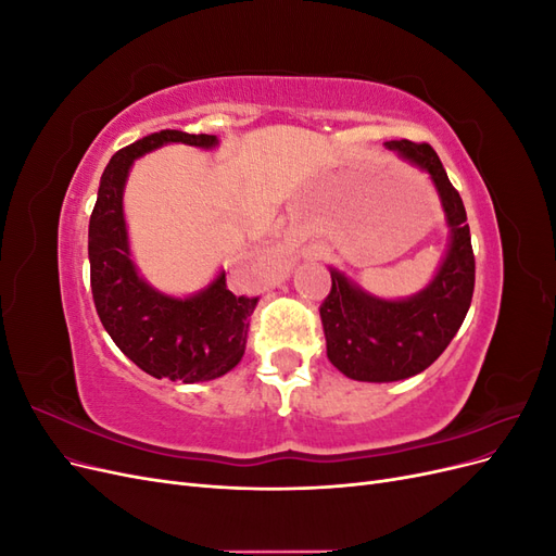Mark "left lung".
Here are the masks:
<instances>
[{
	"mask_svg": "<svg viewBox=\"0 0 556 556\" xmlns=\"http://www.w3.org/2000/svg\"><path fill=\"white\" fill-rule=\"evenodd\" d=\"M390 150L431 176L450 227V245L439 274L408 299H378L331 268V292L319 306L327 357L362 382H394L422 374L459 331L476 288V257L459 192L429 143L387 141Z\"/></svg>",
	"mask_w": 556,
	"mask_h": 556,
	"instance_id": "obj_1",
	"label": "left lung"
}]
</instances>
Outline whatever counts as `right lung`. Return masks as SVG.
Segmentation results:
<instances>
[{
	"mask_svg": "<svg viewBox=\"0 0 556 556\" xmlns=\"http://www.w3.org/2000/svg\"><path fill=\"white\" fill-rule=\"evenodd\" d=\"M164 143L215 148L213 134L162 129L117 150L99 180L90 215V285L99 319L125 355L153 378L204 382L237 366L245 352L257 296L227 290L225 271L192 296L150 288L129 255L123 192L131 164Z\"/></svg>",
	"mask_w": 556,
	"mask_h": 556,
	"instance_id": "obj_1",
	"label": "right lung"
}]
</instances>
